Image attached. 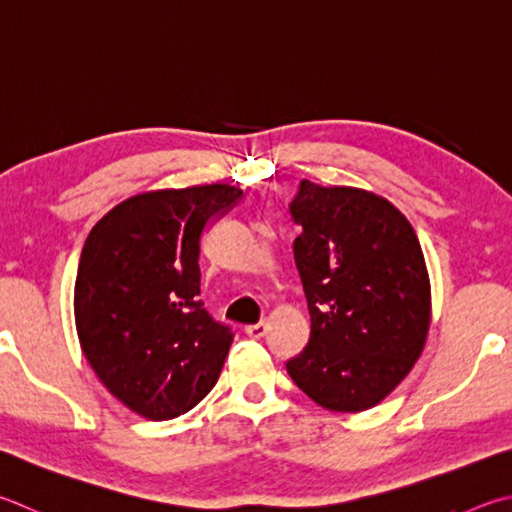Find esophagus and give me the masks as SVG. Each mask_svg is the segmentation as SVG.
Returning a JSON list of instances; mask_svg holds the SVG:
<instances>
[{
    "mask_svg": "<svg viewBox=\"0 0 512 512\" xmlns=\"http://www.w3.org/2000/svg\"><path fill=\"white\" fill-rule=\"evenodd\" d=\"M266 324L264 322H257V324H248V327L244 329L246 331V336L248 338H253V340H259V338H264L266 336Z\"/></svg>",
    "mask_w": 512,
    "mask_h": 512,
    "instance_id": "obj_1",
    "label": "esophagus"
}]
</instances>
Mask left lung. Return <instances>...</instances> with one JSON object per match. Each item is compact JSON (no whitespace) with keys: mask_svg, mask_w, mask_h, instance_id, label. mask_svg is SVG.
Segmentation results:
<instances>
[{"mask_svg":"<svg viewBox=\"0 0 512 512\" xmlns=\"http://www.w3.org/2000/svg\"><path fill=\"white\" fill-rule=\"evenodd\" d=\"M291 217L311 338L286 362L302 392L331 412L378 405L425 347L432 297L410 221L387 199L302 179Z\"/></svg>","mask_w":512,"mask_h":512,"instance_id":"left-lung-1","label":"left lung"}]
</instances>
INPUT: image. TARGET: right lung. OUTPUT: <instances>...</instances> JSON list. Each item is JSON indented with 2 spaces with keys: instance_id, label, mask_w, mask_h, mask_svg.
Wrapping results in <instances>:
<instances>
[{
  "instance_id": "add662e5",
  "label": "right lung",
  "mask_w": 512,
  "mask_h": 512,
  "mask_svg": "<svg viewBox=\"0 0 512 512\" xmlns=\"http://www.w3.org/2000/svg\"><path fill=\"white\" fill-rule=\"evenodd\" d=\"M239 199L226 183L136 194L82 248L73 291L80 347L100 383L150 421L192 410L224 367L232 331L199 300V255L208 221Z\"/></svg>"
}]
</instances>
